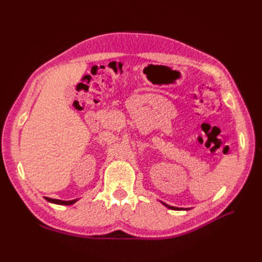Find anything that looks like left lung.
<instances>
[{"label":"left lung","mask_w":262,"mask_h":262,"mask_svg":"<svg viewBox=\"0 0 262 262\" xmlns=\"http://www.w3.org/2000/svg\"><path fill=\"white\" fill-rule=\"evenodd\" d=\"M166 208H168V209H170V210H175V211H180V210H189V209H184V208H176V207H171V205H168V204H166V203H164V202H162Z\"/></svg>","instance_id":"left-lung-1"}]
</instances>
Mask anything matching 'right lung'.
<instances>
[{
	"instance_id": "right-lung-1",
	"label": "right lung",
	"mask_w": 262,
	"mask_h": 262,
	"mask_svg": "<svg viewBox=\"0 0 262 262\" xmlns=\"http://www.w3.org/2000/svg\"><path fill=\"white\" fill-rule=\"evenodd\" d=\"M47 201H49L51 203H55V204H61V205H71L75 203L78 199H74V200H71V201H62V200H58V199H51V198H46Z\"/></svg>"
}]
</instances>
